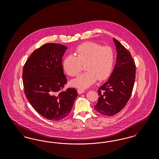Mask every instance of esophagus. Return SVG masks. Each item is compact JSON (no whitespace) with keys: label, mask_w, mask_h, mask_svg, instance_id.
I'll return each instance as SVG.
<instances>
[{"label":"esophagus","mask_w":159,"mask_h":159,"mask_svg":"<svg viewBox=\"0 0 159 159\" xmlns=\"http://www.w3.org/2000/svg\"><path fill=\"white\" fill-rule=\"evenodd\" d=\"M84 92H85V91H84V90H83L82 89H77V92H78V93H79V94H82V93H83Z\"/></svg>","instance_id":"obj_1"}]
</instances>
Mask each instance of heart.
Wrapping results in <instances>:
<instances>
[{
	"label": "heart",
	"mask_w": 159,
	"mask_h": 159,
	"mask_svg": "<svg viewBox=\"0 0 159 159\" xmlns=\"http://www.w3.org/2000/svg\"><path fill=\"white\" fill-rule=\"evenodd\" d=\"M75 55L67 56L63 61V68L69 76H77L85 63L87 70L72 80V86L85 89L91 86L97 79L104 80L110 75L113 66L114 55L109 46H101L92 42H86L78 46Z\"/></svg>",
	"instance_id": "heart-1"
}]
</instances>
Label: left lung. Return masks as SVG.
<instances>
[{"mask_svg": "<svg viewBox=\"0 0 159 159\" xmlns=\"http://www.w3.org/2000/svg\"><path fill=\"white\" fill-rule=\"evenodd\" d=\"M117 59L108 80L99 88L95 109L99 113L113 116L124 108L130 98L135 80L136 67L130 53L116 39Z\"/></svg>", "mask_w": 159, "mask_h": 159, "instance_id": "1", "label": "left lung"}]
</instances>
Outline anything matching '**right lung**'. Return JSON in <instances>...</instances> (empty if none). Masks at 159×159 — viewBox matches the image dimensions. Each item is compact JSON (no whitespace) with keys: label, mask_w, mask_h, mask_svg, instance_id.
Here are the masks:
<instances>
[{"label":"right lung","mask_w":159,"mask_h":159,"mask_svg":"<svg viewBox=\"0 0 159 159\" xmlns=\"http://www.w3.org/2000/svg\"><path fill=\"white\" fill-rule=\"evenodd\" d=\"M67 49L58 43L45 44L31 53L23 68L26 98L38 113L50 120L66 117L78 95L75 88L62 91L67 83L62 58Z\"/></svg>","instance_id":"obj_1"}]
</instances>
